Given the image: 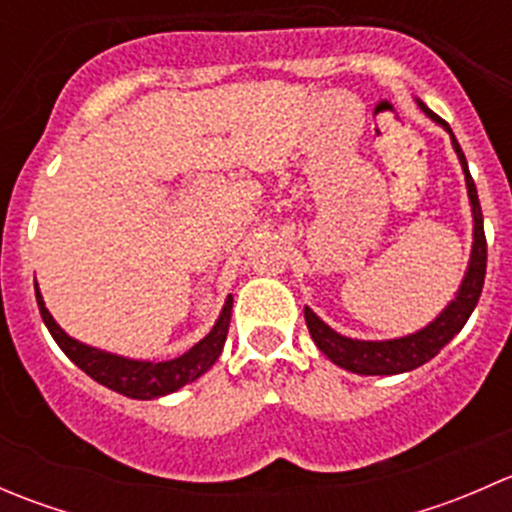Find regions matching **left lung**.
<instances>
[{"label": "left lung", "mask_w": 512, "mask_h": 512, "mask_svg": "<svg viewBox=\"0 0 512 512\" xmlns=\"http://www.w3.org/2000/svg\"><path fill=\"white\" fill-rule=\"evenodd\" d=\"M421 111L426 113L431 121L441 123L448 133H451L453 151L458 153L461 160V168L466 173V188L468 198H471V210H473V250H471V262H468L466 277H463L461 289H458L456 299L433 319L428 327H423L421 332L409 334V337L401 339H386V342H361V339H349L342 337L339 332H334L329 324H324L317 314L309 307H304V319H307V329L312 334L314 344L319 347V352L327 354V359H332L334 364L342 366V369L354 371V374L364 376H391V374H404V371L416 369V366L426 364L433 356L441 352L453 337L463 329V324L468 322L471 312L476 309L480 292H483L485 282V260H488V245H485V232H483V213H480L478 203V190L476 183L471 178V170H468L466 156H463L461 146H458L456 136H453L451 126L443 121L441 116L431 111L426 103L418 101Z\"/></svg>", "instance_id": "obj_1"}]
</instances>
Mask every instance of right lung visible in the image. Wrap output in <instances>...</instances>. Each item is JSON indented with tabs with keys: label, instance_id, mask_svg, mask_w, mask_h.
Returning a JSON list of instances; mask_svg holds the SVG:
<instances>
[{
	"label": "right lung",
	"instance_id": "right-lung-1",
	"mask_svg": "<svg viewBox=\"0 0 512 512\" xmlns=\"http://www.w3.org/2000/svg\"><path fill=\"white\" fill-rule=\"evenodd\" d=\"M34 289L41 319H44L46 329L51 332L54 342L61 347V352L69 356L81 371H86L91 379L98 381V384L108 386V389L118 391V394L123 396H131V399H158V396L173 394L180 386L190 384V381H195L198 376H203L205 371L218 361V356L225 347L227 329H230L232 297H227L215 327L210 329L208 337L200 339L190 352H185L183 356L170 361L126 359V356L101 352V349H94L89 347V344H81L76 342V339H71L69 334L54 322L49 309L44 307V299H41L36 282Z\"/></svg>",
	"mask_w": 512,
	"mask_h": 512
}]
</instances>
